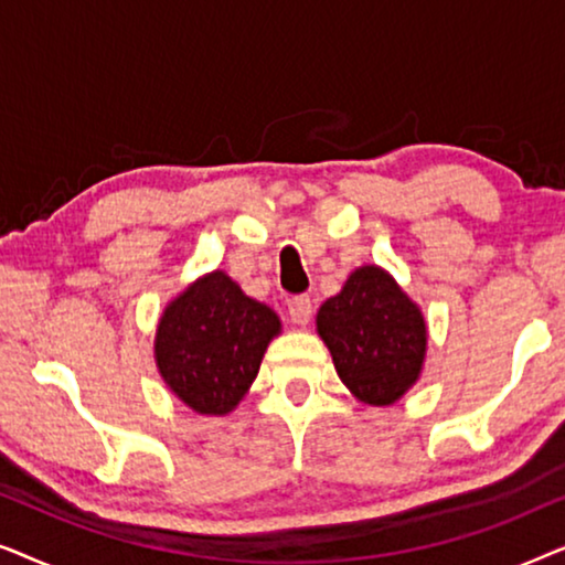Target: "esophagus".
Returning a JSON list of instances; mask_svg holds the SVG:
<instances>
[{
	"label": "esophagus",
	"instance_id": "esophagus-1",
	"mask_svg": "<svg viewBox=\"0 0 565 565\" xmlns=\"http://www.w3.org/2000/svg\"><path fill=\"white\" fill-rule=\"evenodd\" d=\"M288 313H290L292 323H298V327H306V323L311 321V316H313V300L308 296L292 298L288 303Z\"/></svg>",
	"mask_w": 565,
	"mask_h": 565
}]
</instances>
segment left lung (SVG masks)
I'll return each mask as SVG.
<instances>
[{
	"mask_svg": "<svg viewBox=\"0 0 565 565\" xmlns=\"http://www.w3.org/2000/svg\"><path fill=\"white\" fill-rule=\"evenodd\" d=\"M316 331L329 347L339 381L362 404L393 406L422 377L427 319L388 269H354L344 288L321 303Z\"/></svg>",
	"mask_w": 565,
	"mask_h": 565,
	"instance_id": "obj_1",
	"label": "left lung"
}]
</instances>
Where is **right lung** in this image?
Returning a JSON list of instances; mask_svg holds the SVG:
<instances>
[{
    "label": "right lung",
    "instance_id": "obj_1",
    "mask_svg": "<svg viewBox=\"0 0 565 565\" xmlns=\"http://www.w3.org/2000/svg\"><path fill=\"white\" fill-rule=\"evenodd\" d=\"M282 321L267 303L213 269L174 296L159 316L153 360L161 381L200 416L242 404Z\"/></svg>",
    "mask_w": 565,
    "mask_h": 565
}]
</instances>
